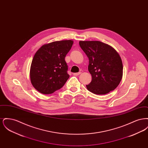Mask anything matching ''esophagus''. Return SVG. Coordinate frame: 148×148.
<instances>
[{
    "label": "esophagus",
    "mask_w": 148,
    "mask_h": 148,
    "mask_svg": "<svg viewBox=\"0 0 148 148\" xmlns=\"http://www.w3.org/2000/svg\"><path fill=\"white\" fill-rule=\"evenodd\" d=\"M81 73H82L81 72H79V73H74V74H73V75H74V76H77V75H80V74Z\"/></svg>",
    "instance_id": "34e87169"
}]
</instances>
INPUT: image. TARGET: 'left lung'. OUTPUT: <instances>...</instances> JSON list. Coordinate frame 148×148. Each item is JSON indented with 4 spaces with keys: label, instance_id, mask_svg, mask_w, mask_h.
I'll return each mask as SVG.
<instances>
[{
    "label": "left lung",
    "instance_id": "obj_1",
    "mask_svg": "<svg viewBox=\"0 0 148 148\" xmlns=\"http://www.w3.org/2000/svg\"><path fill=\"white\" fill-rule=\"evenodd\" d=\"M79 45L89 59L88 71L92 82L88 90L103 95L114 90L123 77V63L112 46L100 41H80Z\"/></svg>",
    "mask_w": 148,
    "mask_h": 148
}]
</instances>
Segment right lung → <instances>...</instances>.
<instances>
[{
	"mask_svg": "<svg viewBox=\"0 0 148 148\" xmlns=\"http://www.w3.org/2000/svg\"><path fill=\"white\" fill-rule=\"evenodd\" d=\"M73 40L56 41L43 45L32 60L30 78L36 90L50 94L62 88L69 77L65 57L73 44Z\"/></svg>",
	"mask_w": 148,
	"mask_h": 148,
	"instance_id": "right-lung-1",
	"label": "right lung"
}]
</instances>
